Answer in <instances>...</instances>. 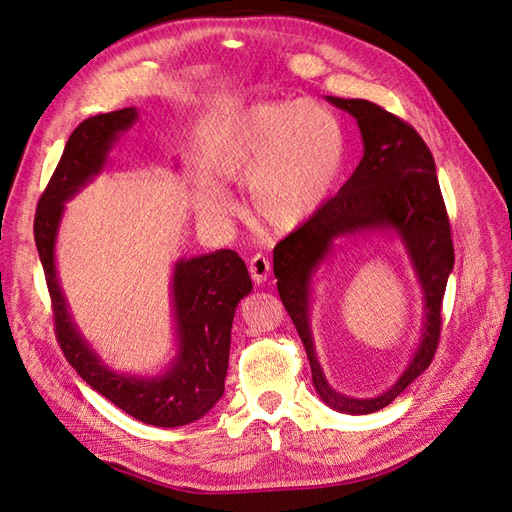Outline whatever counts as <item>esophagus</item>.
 <instances>
[{"instance_id":"34e87169","label":"esophagus","mask_w":512,"mask_h":512,"mask_svg":"<svg viewBox=\"0 0 512 512\" xmlns=\"http://www.w3.org/2000/svg\"><path fill=\"white\" fill-rule=\"evenodd\" d=\"M250 275H252V280L256 284H262V282L269 280L271 262H269V258L265 254H254L250 258Z\"/></svg>"}]
</instances>
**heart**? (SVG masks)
<instances>
[{
	"label": "heart",
	"mask_w": 512,
	"mask_h": 512,
	"mask_svg": "<svg viewBox=\"0 0 512 512\" xmlns=\"http://www.w3.org/2000/svg\"><path fill=\"white\" fill-rule=\"evenodd\" d=\"M346 162V136L329 108L286 100L256 104L224 130L213 168L224 181L250 183L254 211L290 230L322 207ZM203 209L215 218L237 211L232 194L209 185Z\"/></svg>",
	"instance_id": "1"
}]
</instances>
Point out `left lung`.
Here are the masks:
<instances>
[{
    "label": "left lung",
    "mask_w": 512,
    "mask_h": 512,
    "mask_svg": "<svg viewBox=\"0 0 512 512\" xmlns=\"http://www.w3.org/2000/svg\"><path fill=\"white\" fill-rule=\"evenodd\" d=\"M327 100L359 123L363 158L342 190L275 245L273 273L282 303L305 346L320 399L337 412L371 414L404 393L436 354L442 299L455 265L451 222L442 200L436 162L410 123L369 100L335 96H327ZM369 231H395L405 243L424 290L426 322L415 356L393 387L378 398H348L337 394L323 378L308 327V301L313 273L332 251V243Z\"/></svg>",
    "instance_id": "8db88e82"
}]
</instances>
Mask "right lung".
Masks as SVG:
<instances>
[{"label": "right lung", "mask_w": 512, "mask_h": 512, "mask_svg": "<svg viewBox=\"0 0 512 512\" xmlns=\"http://www.w3.org/2000/svg\"><path fill=\"white\" fill-rule=\"evenodd\" d=\"M134 106L79 123L36 209L34 237L49 286L57 342L68 363L91 389L136 421L156 427H181L203 418L224 395L230 354V329L239 301L252 292L245 262L232 250L175 262L173 294L177 354L162 376L119 374L102 363L76 329L59 286L55 243L66 203L98 177L117 138L134 126Z\"/></svg>", "instance_id": "obj_1"}]
</instances>
